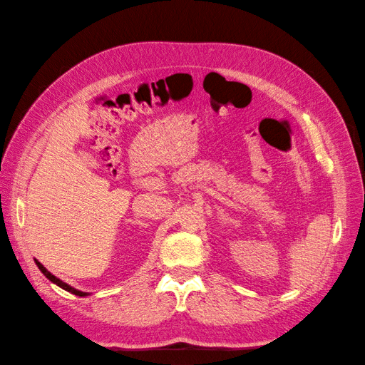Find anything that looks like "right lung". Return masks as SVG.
I'll return each mask as SVG.
<instances>
[{"label":"right lung","instance_id":"right-lung-1","mask_svg":"<svg viewBox=\"0 0 365 365\" xmlns=\"http://www.w3.org/2000/svg\"><path fill=\"white\" fill-rule=\"evenodd\" d=\"M36 265L38 267V269H41L42 271V273L46 276V277H48L50 279V281L51 282H54V284H56V285H59L61 287V289H64V290H67V292H71V293H73V294H76V297H86V294L88 293H84V292H80V290H76V289H73V287H71V285H67L66 282H63V281H61V279H58L56 276H53L51 273H50V271H46L45 269V267L42 265V263L41 262H37L36 260Z\"/></svg>","mask_w":365,"mask_h":365}]
</instances>
